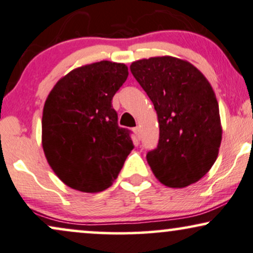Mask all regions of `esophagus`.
Returning <instances> with one entry per match:
<instances>
[{
  "mask_svg": "<svg viewBox=\"0 0 253 253\" xmlns=\"http://www.w3.org/2000/svg\"><path fill=\"white\" fill-rule=\"evenodd\" d=\"M133 132H135L136 135L139 137V133H141V127H139V126H136V127H133Z\"/></svg>",
  "mask_w": 253,
  "mask_h": 253,
  "instance_id": "esophagus-1",
  "label": "esophagus"
}]
</instances>
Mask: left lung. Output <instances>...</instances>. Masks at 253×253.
<instances>
[{
    "mask_svg": "<svg viewBox=\"0 0 253 253\" xmlns=\"http://www.w3.org/2000/svg\"><path fill=\"white\" fill-rule=\"evenodd\" d=\"M130 70L157 112L160 141L146 155L156 178L176 189L198 182L216 162L222 142L211 84L195 65L172 56L132 62Z\"/></svg>",
    "mask_w": 253,
    "mask_h": 253,
    "instance_id": "1",
    "label": "left lung"
}]
</instances>
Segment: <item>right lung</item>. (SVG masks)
<instances>
[{
	"label": "right lung",
	"mask_w": 253,
	"mask_h": 253,
	"mask_svg": "<svg viewBox=\"0 0 253 253\" xmlns=\"http://www.w3.org/2000/svg\"><path fill=\"white\" fill-rule=\"evenodd\" d=\"M123 63L101 61L71 70L43 108L42 146L56 176L71 189L96 193L117 178L133 149L111 101L127 79Z\"/></svg>",
	"instance_id": "obj_1"
}]
</instances>
